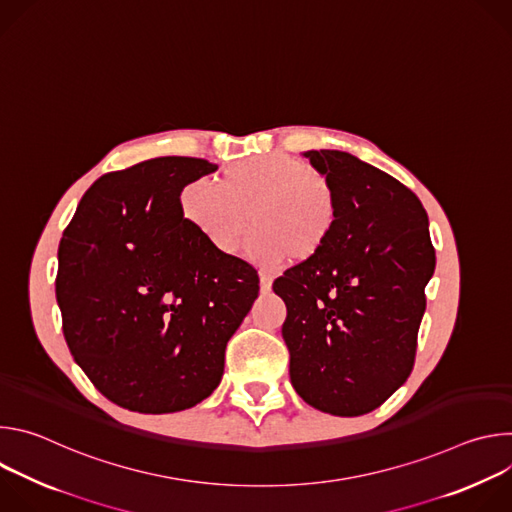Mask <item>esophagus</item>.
<instances>
[{
  "mask_svg": "<svg viewBox=\"0 0 512 512\" xmlns=\"http://www.w3.org/2000/svg\"><path fill=\"white\" fill-rule=\"evenodd\" d=\"M271 283H273V279H271V275H267V273H259V287H261V291L263 294H267V291H271Z\"/></svg>",
  "mask_w": 512,
  "mask_h": 512,
  "instance_id": "esophagus-1",
  "label": "esophagus"
}]
</instances>
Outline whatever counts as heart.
Here are the masks:
<instances>
[{
    "mask_svg": "<svg viewBox=\"0 0 512 512\" xmlns=\"http://www.w3.org/2000/svg\"><path fill=\"white\" fill-rule=\"evenodd\" d=\"M182 214L214 249L235 253L249 227L247 255L263 267L316 259L332 239L340 204L332 184L289 156H265L229 168L221 184L184 186Z\"/></svg>",
    "mask_w": 512,
    "mask_h": 512,
    "instance_id": "1",
    "label": "heart"
}]
</instances>
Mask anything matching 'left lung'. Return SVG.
I'll list each match as a JSON object with an SVG mask.
<instances>
[{"label": "left lung", "mask_w": 512, "mask_h": 512, "mask_svg": "<svg viewBox=\"0 0 512 512\" xmlns=\"http://www.w3.org/2000/svg\"><path fill=\"white\" fill-rule=\"evenodd\" d=\"M340 204L324 251L273 281L289 377L312 407L356 417L411 375L425 285L435 269L427 212L383 170L348 152H304Z\"/></svg>", "instance_id": "left-lung-1"}]
</instances>
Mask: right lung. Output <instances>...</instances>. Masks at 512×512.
<instances>
[{
  "label": "right lung",
  "mask_w": 512,
  "mask_h": 512,
  "mask_svg": "<svg viewBox=\"0 0 512 512\" xmlns=\"http://www.w3.org/2000/svg\"><path fill=\"white\" fill-rule=\"evenodd\" d=\"M156 158L101 176L58 247L56 300L75 362L113 403L184 411L223 379L225 350L259 296L257 271L182 214L186 184L216 172Z\"/></svg>",
  "instance_id": "1"
}]
</instances>
